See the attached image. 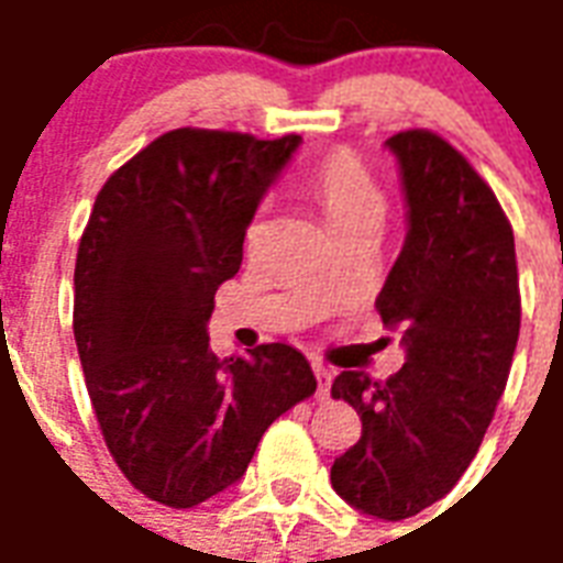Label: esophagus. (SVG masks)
I'll list each match as a JSON object with an SVG mask.
<instances>
[{
	"instance_id": "34e87169",
	"label": "esophagus",
	"mask_w": 563,
	"mask_h": 563,
	"mask_svg": "<svg viewBox=\"0 0 563 563\" xmlns=\"http://www.w3.org/2000/svg\"><path fill=\"white\" fill-rule=\"evenodd\" d=\"M312 375H316V380H319V401H324L330 393V380H333V375H330L328 366H321V363H312Z\"/></svg>"
}]
</instances>
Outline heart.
<instances>
[{
    "label": "heart",
    "instance_id": "heart-1",
    "mask_svg": "<svg viewBox=\"0 0 563 563\" xmlns=\"http://www.w3.org/2000/svg\"><path fill=\"white\" fill-rule=\"evenodd\" d=\"M312 200L321 209L330 233L345 235L354 230H377L389 214V200L368 167L351 150H336L310 170L307 179ZM263 235V218H253L247 227V244Z\"/></svg>",
    "mask_w": 563,
    "mask_h": 563
}]
</instances>
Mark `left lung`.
Returning <instances> with one entry per match:
<instances>
[{"mask_svg": "<svg viewBox=\"0 0 563 563\" xmlns=\"http://www.w3.org/2000/svg\"><path fill=\"white\" fill-rule=\"evenodd\" d=\"M401 165L407 239L377 295L407 360L386 380L342 372L363 437L333 461L342 499L377 520H407L461 482L493 422L520 339L514 230L482 174L431 129L386 141Z\"/></svg>", "mask_w": 563, "mask_h": 563, "instance_id": "obj_1", "label": "left lung"}]
</instances>
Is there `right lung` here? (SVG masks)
Masks as SVG:
<instances>
[{"label":"right lung","mask_w":563,"mask_h":563,"mask_svg":"<svg viewBox=\"0 0 563 563\" xmlns=\"http://www.w3.org/2000/svg\"><path fill=\"white\" fill-rule=\"evenodd\" d=\"M298 144L170 129L106 179L81 233L73 333L88 396L126 482L167 508L239 482L268 424L316 393L298 349L268 342L221 360L206 333L253 212Z\"/></svg>","instance_id":"add662e5"}]
</instances>
